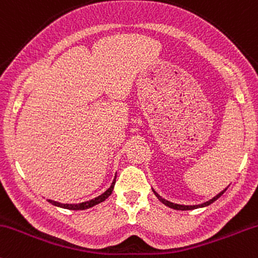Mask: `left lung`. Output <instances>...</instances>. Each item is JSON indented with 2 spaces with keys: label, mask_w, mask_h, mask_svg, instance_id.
Listing matches in <instances>:
<instances>
[{
  "label": "left lung",
  "mask_w": 258,
  "mask_h": 258,
  "mask_svg": "<svg viewBox=\"0 0 258 258\" xmlns=\"http://www.w3.org/2000/svg\"><path fill=\"white\" fill-rule=\"evenodd\" d=\"M225 191H226V188H225V190L222 191V192H220L219 195H217V196H215L214 199H211V200L208 201V203L203 204V205H201V206H208V205H210V204H212V203H214V201H216L217 199H219L220 196H221L222 194L225 192ZM154 192H155V191H154ZM155 195L158 196V199H159V200L161 201V203L164 204V205L169 206V208H171V209H175V210H194V209H196V208H198V206H184V205H177V204H172V203H170V201H166L165 199H163V198H161L160 195H158V194H156V192H155Z\"/></svg>",
  "instance_id": "left-lung-1"
}]
</instances>
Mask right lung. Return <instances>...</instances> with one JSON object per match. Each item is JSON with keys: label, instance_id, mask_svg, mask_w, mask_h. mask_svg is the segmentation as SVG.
Masks as SVG:
<instances>
[{"label": "right lung", "instance_id": "1", "mask_svg": "<svg viewBox=\"0 0 258 258\" xmlns=\"http://www.w3.org/2000/svg\"><path fill=\"white\" fill-rule=\"evenodd\" d=\"M114 185H115V179H114L113 184L110 185V187L108 188V190L105 191L104 194H102V195L98 196V198L93 199V200H89V201H86V203L78 204V205H72V204H59V203H55V201H52V200H48V201H49L50 204H53V205L59 206V208L68 209V210H84V209H89V208H92V206H94V205H97V204H99V203H102V201H104L105 199H107L108 196L110 195L111 191H113Z\"/></svg>", "mask_w": 258, "mask_h": 258}]
</instances>
